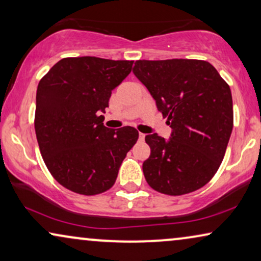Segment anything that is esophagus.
<instances>
[{"instance_id": "esophagus-1", "label": "esophagus", "mask_w": 261, "mask_h": 261, "mask_svg": "<svg viewBox=\"0 0 261 261\" xmlns=\"http://www.w3.org/2000/svg\"><path fill=\"white\" fill-rule=\"evenodd\" d=\"M139 138H140V140H144L145 134L144 133H139Z\"/></svg>"}]
</instances>
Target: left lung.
Wrapping results in <instances>:
<instances>
[{"instance_id": "1", "label": "left lung", "mask_w": 261, "mask_h": 261, "mask_svg": "<svg viewBox=\"0 0 261 261\" xmlns=\"http://www.w3.org/2000/svg\"><path fill=\"white\" fill-rule=\"evenodd\" d=\"M133 73L172 128L169 140L146 135L142 164L155 191L179 196L204 187L219 170L233 129L230 88L212 64L197 59L137 60Z\"/></svg>"}]
</instances>
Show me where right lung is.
Masks as SVG:
<instances>
[{"instance_id":"obj_1","label":"right lung","mask_w":261,"mask_h":261,"mask_svg":"<svg viewBox=\"0 0 261 261\" xmlns=\"http://www.w3.org/2000/svg\"><path fill=\"white\" fill-rule=\"evenodd\" d=\"M132 65V60L64 58L39 82L35 134L46 166L64 188L92 196L115 183L139 133L129 126L107 128L101 114Z\"/></svg>"}]
</instances>
